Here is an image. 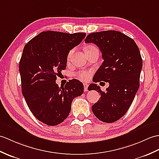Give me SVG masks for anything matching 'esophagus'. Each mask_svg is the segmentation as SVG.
<instances>
[{
    "label": "esophagus",
    "mask_w": 159,
    "mask_h": 159,
    "mask_svg": "<svg viewBox=\"0 0 159 159\" xmlns=\"http://www.w3.org/2000/svg\"><path fill=\"white\" fill-rule=\"evenodd\" d=\"M83 85H84V91H88L89 84H87V83H84Z\"/></svg>",
    "instance_id": "esophagus-1"
}]
</instances>
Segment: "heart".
I'll use <instances>...</instances> for the list:
<instances>
[{
	"mask_svg": "<svg viewBox=\"0 0 159 159\" xmlns=\"http://www.w3.org/2000/svg\"><path fill=\"white\" fill-rule=\"evenodd\" d=\"M94 48H96L94 45H89V46H87L85 48V51H89V50H91L92 49H94ZM73 51H74V49L71 50L70 51V53H68V60L71 57ZM76 76H77V77H78L79 79H81V80H87L89 79V77L91 76V73L89 72H88V71H82V72H79L77 73Z\"/></svg>",
	"mask_w": 159,
	"mask_h": 159,
	"instance_id": "1",
	"label": "heart"
}]
</instances>
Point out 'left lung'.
Here are the masks:
<instances>
[{"label":"left lung","instance_id":"obj_1","mask_svg":"<svg viewBox=\"0 0 159 159\" xmlns=\"http://www.w3.org/2000/svg\"><path fill=\"white\" fill-rule=\"evenodd\" d=\"M84 41L96 45L104 59L93 78L94 83L89 86L101 95L92 111L102 122L113 123L127 112L139 87L142 59L139 48L129 36L114 30L91 33ZM100 81L109 83L106 92L95 84Z\"/></svg>","mask_w":159,"mask_h":159}]
</instances>
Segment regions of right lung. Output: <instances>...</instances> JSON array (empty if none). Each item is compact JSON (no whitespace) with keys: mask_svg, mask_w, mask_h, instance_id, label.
I'll return each mask as SVG.
<instances>
[{"mask_svg":"<svg viewBox=\"0 0 159 159\" xmlns=\"http://www.w3.org/2000/svg\"><path fill=\"white\" fill-rule=\"evenodd\" d=\"M85 36L42 32L24 48L19 64L22 94L34 116L47 125L62 123L69 115L73 99L83 93V84L78 80H70L61 87L55 80L66 69L70 51Z\"/></svg>","mask_w":159,"mask_h":159,"instance_id":"1","label":"right lung"}]
</instances>
